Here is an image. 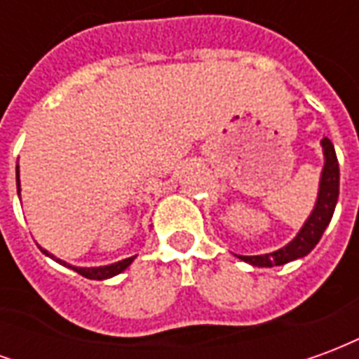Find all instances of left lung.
<instances>
[{
  "label": "left lung",
  "mask_w": 359,
  "mask_h": 359,
  "mask_svg": "<svg viewBox=\"0 0 359 359\" xmlns=\"http://www.w3.org/2000/svg\"><path fill=\"white\" fill-rule=\"evenodd\" d=\"M325 154V167L321 175V184H319V198H317L316 210L309 215L306 225L302 226L298 236L290 244H286L285 248L277 250L273 254L265 256H238L246 264L257 265V267H273V265H285L288 262H294L298 257L308 256L311 250L316 248V244L321 241L325 229L331 223L334 205L339 200V159L334 154V146L329 138L321 140Z\"/></svg>",
  "instance_id": "1"
}]
</instances>
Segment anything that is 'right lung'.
<instances>
[{"mask_svg":"<svg viewBox=\"0 0 359 359\" xmlns=\"http://www.w3.org/2000/svg\"><path fill=\"white\" fill-rule=\"evenodd\" d=\"M17 187H19V165H17ZM20 192V188H19ZM46 256L53 257L51 254H48L46 250H42ZM57 264L61 265H67V267H71L73 271H76L79 275H82V277L86 278H94V280H103V278H109V277H115V275H118V273H123V271L128 267V265L133 264V257H126V259H123V262H117V264L113 265H105V267H73V265L65 264V262H61V259H57V257H53Z\"/></svg>","mask_w":359,"mask_h":359,"instance_id":"right-lung-1","label":"right lung"}]
</instances>
